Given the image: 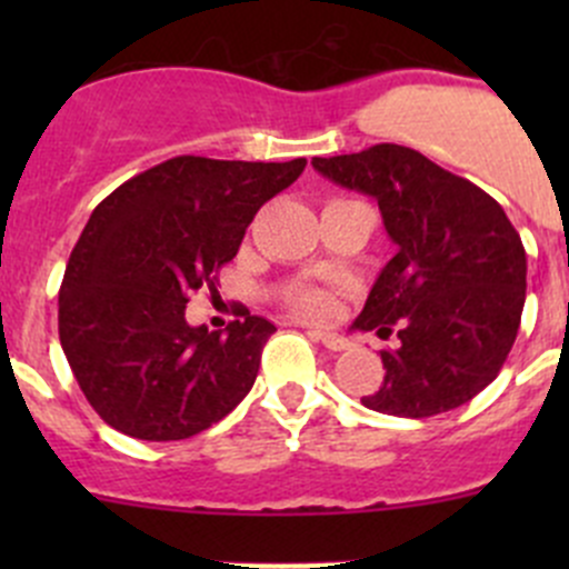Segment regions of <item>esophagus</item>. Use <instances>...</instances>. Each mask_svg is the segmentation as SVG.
<instances>
[{"mask_svg": "<svg viewBox=\"0 0 569 569\" xmlns=\"http://www.w3.org/2000/svg\"><path fill=\"white\" fill-rule=\"evenodd\" d=\"M311 338L313 341L325 343L330 352H343V349L349 347V341L343 336H338V332H327V330H311Z\"/></svg>", "mask_w": 569, "mask_h": 569, "instance_id": "1", "label": "esophagus"}]
</instances>
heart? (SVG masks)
I'll return each instance as SVG.
<instances>
[{"label":"heart","instance_id":"obj_1","mask_svg":"<svg viewBox=\"0 0 569 569\" xmlns=\"http://www.w3.org/2000/svg\"><path fill=\"white\" fill-rule=\"evenodd\" d=\"M286 306L308 319H325L332 311V295L319 286H295L286 291Z\"/></svg>","mask_w":569,"mask_h":569}]
</instances>
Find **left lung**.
I'll use <instances>...</instances> for the list:
<instances>
[{
    "mask_svg": "<svg viewBox=\"0 0 569 569\" xmlns=\"http://www.w3.org/2000/svg\"><path fill=\"white\" fill-rule=\"evenodd\" d=\"M311 164L371 194L399 248L355 321L399 338L380 352V391L360 401L386 416L429 418L485 391L507 363L526 302V250L498 200L393 142Z\"/></svg>",
    "mask_w": 569,
    "mask_h": 569,
    "instance_id": "left-lung-1",
    "label": "left lung"
}]
</instances>
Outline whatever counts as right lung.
Returning <instances> with one entry per match:
<instances>
[{
	"label": "right lung",
	"mask_w": 569,
	"mask_h": 569,
	"mask_svg": "<svg viewBox=\"0 0 569 569\" xmlns=\"http://www.w3.org/2000/svg\"><path fill=\"white\" fill-rule=\"evenodd\" d=\"M306 159L176 157L120 183L90 214L60 286V343L84 399L118 432L183 440L222 421L256 382L272 321L189 327L194 291L239 252L256 211Z\"/></svg>",
	"instance_id": "add662e5"
}]
</instances>
